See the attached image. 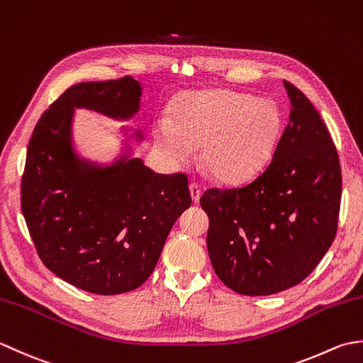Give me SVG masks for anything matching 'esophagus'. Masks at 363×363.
<instances>
[{"label":"esophagus","instance_id":"obj_1","mask_svg":"<svg viewBox=\"0 0 363 363\" xmlns=\"http://www.w3.org/2000/svg\"><path fill=\"white\" fill-rule=\"evenodd\" d=\"M189 189H190V195H191V199H194V203H198L199 196H201V189H199L196 182H191Z\"/></svg>","mask_w":363,"mask_h":363}]
</instances>
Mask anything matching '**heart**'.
Instances as JSON below:
<instances>
[{
	"instance_id": "obj_1",
	"label": "heart",
	"mask_w": 363,
	"mask_h": 363,
	"mask_svg": "<svg viewBox=\"0 0 363 363\" xmlns=\"http://www.w3.org/2000/svg\"><path fill=\"white\" fill-rule=\"evenodd\" d=\"M281 112L264 98L234 90L187 94L173 107V121L157 118L154 142L176 162L201 146L199 159L223 184H238L257 174L272 157L281 133Z\"/></svg>"
}]
</instances>
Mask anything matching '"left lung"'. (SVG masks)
Here are the masks:
<instances>
[{
  "instance_id": "8db88e82",
  "label": "left lung",
  "mask_w": 363,
  "mask_h": 363,
  "mask_svg": "<svg viewBox=\"0 0 363 363\" xmlns=\"http://www.w3.org/2000/svg\"><path fill=\"white\" fill-rule=\"evenodd\" d=\"M290 120L273 159L237 189H209L207 251L226 287L246 296L287 290L309 276L333 245L342 199V168L313 104L284 81Z\"/></svg>"
}]
</instances>
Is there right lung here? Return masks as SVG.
<instances>
[{"label": "right lung", "instance_id": "add662e5", "mask_svg": "<svg viewBox=\"0 0 363 363\" xmlns=\"http://www.w3.org/2000/svg\"><path fill=\"white\" fill-rule=\"evenodd\" d=\"M140 96L130 76L76 84L43 112L28 146L21 211L38 256L60 279L96 295L140 287L191 204L184 173H154L135 157L101 167L76 156L74 109L128 120Z\"/></svg>", "mask_w": 363, "mask_h": 363}]
</instances>
